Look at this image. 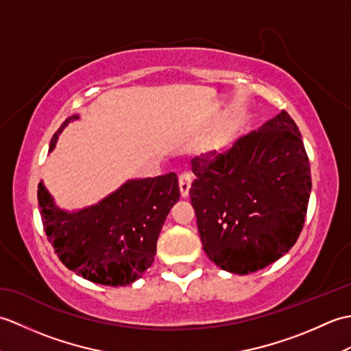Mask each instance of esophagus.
Returning a JSON list of instances; mask_svg holds the SVG:
<instances>
[{"label":"esophagus","mask_w":351,"mask_h":351,"mask_svg":"<svg viewBox=\"0 0 351 351\" xmlns=\"http://www.w3.org/2000/svg\"><path fill=\"white\" fill-rule=\"evenodd\" d=\"M178 182H180L181 196L182 197H187L189 196V191H190V187H191V175L190 173L180 175V180H178Z\"/></svg>","instance_id":"obj_1"}]
</instances>
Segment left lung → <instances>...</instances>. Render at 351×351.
Listing matches in <instances>:
<instances>
[{
    "label": "left lung",
    "mask_w": 351,
    "mask_h": 351,
    "mask_svg": "<svg viewBox=\"0 0 351 351\" xmlns=\"http://www.w3.org/2000/svg\"><path fill=\"white\" fill-rule=\"evenodd\" d=\"M191 166L200 240L221 270H263L295 244L312 182L302 134L287 111L228 151L196 156Z\"/></svg>",
    "instance_id": "left-lung-1"
}]
</instances>
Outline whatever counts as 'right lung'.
I'll list each match as a JSON object with an SVG mask.
<instances>
[{
	"label": "right lung",
	"mask_w": 351,
	"mask_h": 351,
	"mask_svg": "<svg viewBox=\"0 0 351 351\" xmlns=\"http://www.w3.org/2000/svg\"><path fill=\"white\" fill-rule=\"evenodd\" d=\"M71 116L51 138L49 152ZM45 234L58 259L84 279L108 287L136 282L152 265L156 240L169 211L180 200L176 173L130 180L98 204L64 211L45 189L37 187Z\"/></svg>",
	"instance_id": "add662e5"
}]
</instances>
